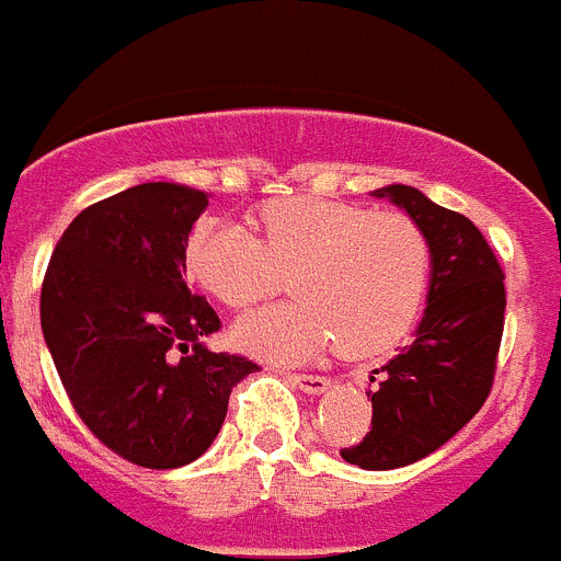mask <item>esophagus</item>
Listing matches in <instances>:
<instances>
[{
    "instance_id": "34e87169",
    "label": "esophagus",
    "mask_w": 561,
    "mask_h": 561,
    "mask_svg": "<svg viewBox=\"0 0 561 561\" xmlns=\"http://www.w3.org/2000/svg\"><path fill=\"white\" fill-rule=\"evenodd\" d=\"M286 379L295 385V388H300L304 393H325V390L331 388V381L325 379V376H311V374H289Z\"/></svg>"
}]
</instances>
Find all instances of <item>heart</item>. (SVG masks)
<instances>
[{
	"label": "heart",
	"mask_w": 561,
	"mask_h": 561,
	"mask_svg": "<svg viewBox=\"0 0 561 561\" xmlns=\"http://www.w3.org/2000/svg\"><path fill=\"white\" fill-rule=\"evenodd\" d=\"M261 238L241 225L202 219L187 241V270L232 309L275 295L289 275L295 300L241 317L232 340L270 362H306L334 345L374 356L399 345L419 317L430 247L401 213L297 196L257 216Z\"/></svg>",
	"instance_id": "b5f03b06"
}]
</instances>
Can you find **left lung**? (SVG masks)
I'll use <instances>...</instances> for the list:
<instances>
[{"label": "left lung", "instance_id": "8db88e82", "mask_svg": "<svg viewBox=\"0 0 561 561\" xmlns=\"http://www.w3.org/2000/svg\"><path fill=\"white\" fill-rule=\"evenodd\" d=\"M370 196L408 213L430 247L427 309L413 342L374 370L370 433L340 453L359 469L385 472L427 458L483 408L503 336L505 286L492 247L466 216L410 185H385Z\"/></svg>", "mask_w": 561, "mask_h": 561}]
</instances>
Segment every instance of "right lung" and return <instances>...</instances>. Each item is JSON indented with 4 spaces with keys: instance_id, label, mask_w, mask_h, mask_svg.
<instances>
[{
    "instance_id": "add662e5",
    "label": "right lung",
    "mask_w": 561,
    "mask_h": 561,
    "mask_svg": "<svg viewBox=\"0 0 561 561\" xmlns=\"http://www.w3.org/2000/svg\"><path fill=\"white\" fill-rule=\"evenodd\" d=\"M207 193L146 182L78 213L49 257L42 331L72 408L108 449L146 469L207 453L232 388L255 374L205 336L219 314L185 284Z\"/></svg>"
}]
</instances>
